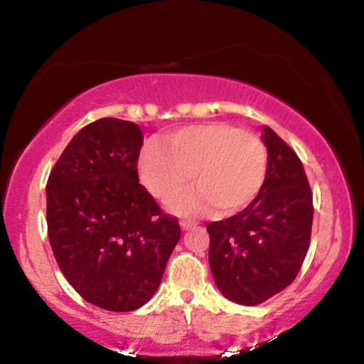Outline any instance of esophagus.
Masks as SVG:
<instances>
[{
  "label": "esophagus",
  "mask_w": 364,
  "mask_h": 364,
  "mask_svg": "<svg viewBox=\"0 0 364 364\" xmlns=\"http://www.w3.org/2000/svg\"><path fill=\"white\" fill-rule=\"evenodd\" d=\"M181 228H183V230H191V228H193L196 223H194V221H191V220H181Z\"/></svg>",
  "instance_id": "1"
}]
</instances>
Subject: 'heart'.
I'll use <instances>...</instances> for the list:
<instances>
[{"label": "heart", "mask_w": 364, "mask_h": 364, "mask_svg": "<svg viewBox=\"0 0 364 364\" xmlns=\"http://www.w3.org/2000/svg\"><path fill=\"white\" fill-rule=\"evenodd\" d=\"M138 173L149 193L167 202L193 180L199 188L173 202L183 215L218 207L221 215L242 212L257 199L268 173V151L255 133L225 122L200 123L164 134L139 154Z\"/></svg>", "instance_id": "b5f03b06"}]
</instances>
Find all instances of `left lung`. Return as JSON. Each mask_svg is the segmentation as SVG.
<instances>
[{
	"label": "left lung",
	"mask_w": 364,
	"mask_h": 364,
	"mask_svg": "<svg viewBox=\"0 0 364 364\" xmlns=\"http://www.w3.org/2000/svg\"><path fill=\"white\" fill-rule=\"evenodd\" d=\"M268 173L242 212L207 225L208 263L218 289L241 305H258L297 278L310 247L313 194L294 149L264 127Z\"/></svg>",
	"instance_id": "1"
}]
</instances>
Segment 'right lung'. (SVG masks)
Masks as SVG:
<instances>
[{"label":"right lung","instance_id":"right-lung-1","mask_svg":"<svg viewBox=\"0 0 364 364\" xmlns=\"http://www.w3.org/2000/svg\"><path fill=\"white\" fill-rule=\"evenodd\" d=\"M143 134L133 122L100 119L60 154L46 184L48 237L82 297L109 311L152 299L181 228L139 184Z\"/></svg>","mask_w":364,"mask_h":364}]
</instances>
